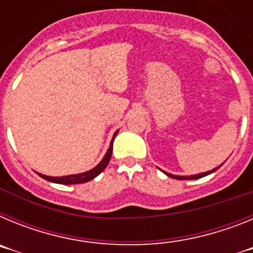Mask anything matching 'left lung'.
I'll return each instance as SVG.
<instances>
[{
	"instance_id": "obj_1",
	"label": "left lung",
	"mask_w": 253,
	"mask_h": 253,
	"mask_svg": "<svg viewBox=\"0 0 253 253\" xmlns=\"http://www.w3.org/2000/svg\"><path fill=\"white\" fill-rule=\"evenodd\" d=\"M220 167V166H219ZM219 167H216V169H211V171H208V172H204V173H199V175H194V176H175V175H171V173H167V172H165L167 176H169V177L172 178H177V180H194V178H200V177H204V176L209 175V173H211V172L216 171V169H219Z\"/></svg>"
}]
</instances>
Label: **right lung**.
<instances>
[{
    "label": "right lung",
    "instance_id": "right-lung-1",
    "mask_svg": "<svg viewBox=\"0 0 253 253\" xmlns=\"http://www.w3.org/2000/svg\"><path fill=\"white\" fill-rule=\"evenodd\" d=\"M116 134H118V131L114 134L113 140H111L110 147H109V149H107L106 154H105V157L102 158L101 162H100L99 165L95 167V169H90V171H87V172H84V173H78V175L63 176V177H50V176L42 175V173H39V176H40V177L45 178V180L50 181V182H55V184H63V185L84 184V182H87V181L92 180V178H95L96 176L100 175V173H101V172L105 169V167L109 165V162H110L111 153H113V142H114V139H115Z\"/></svg>",
    "mask_w": 253,
    "mask_h": 253
}]
</instances>
